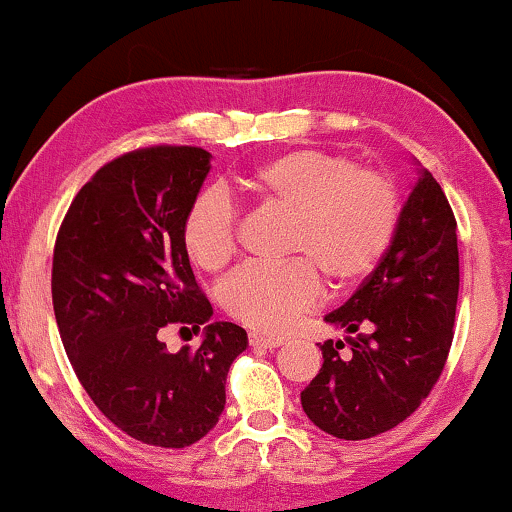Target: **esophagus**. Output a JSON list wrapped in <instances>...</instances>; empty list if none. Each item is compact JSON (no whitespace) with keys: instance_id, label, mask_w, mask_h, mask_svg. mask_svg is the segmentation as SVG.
Listing matches in <instances>:
<instances>
[{"instance_id":"1","label":"esophagus","mask_w":512,"mask_h":512,"mask_svg":"<svg viewBox=\"0 0 512 512\" xmlns=\"http://www.w3.org/2000/svg\"><path fill=\"white\" fill-rule=\"evenodd\" d=\"M249 343H251V348H256V350H275L282 345L280 338H270V336H261V334H249Z\"/></svg>"}]
</instances>
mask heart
Returning <instances> with one entry per match:
<instances>
[{"label":"heart","instance_id":"obj_1","mask_svg":"<svg viewBox=\"0 0 512 512\" xmlns=\"http://www.w3.org/2000/svg\"><path fill=\"white\" fill-rule=\"evenodd\" d=\"M263 207L291 211L287 263H251L223 284V308L247 327L287 334L324 294L320 272L336 284L367 277L393 244L400 195L381 169L357 167L338 152L296 148L265 159L235 181ZM240 211L223 190L192 199L181 223L185 254L218 272L237 254Z\"/></svg>","mask_w":512,"mask_h":512}]
</instances>
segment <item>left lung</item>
Instances as JSON below:
<instances>
[{"mask_svg": "<svg viewBox=\"0 0 512 512\" xmlns=\"http://www.w3.org/2000/svg\"><path fill=\"white\" fill-rule=\"evenodd\" d=\"M459 301L456 218L426 169L400 211L393 244L324 320L348 334L324 341V364L301 393L303 411L338 440H369L409 418L447 362Z\"/></svg>", "mask_w": 512, "mask_h": 512, "instance_id": "8db88e82", "label": "left lung"}]
</instances>
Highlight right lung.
<instances>
[{
    "instance_id": "1",
    "label": "right lung",
    "mask_w": 512,
    "mask_h": 512,
    "mask_svg": "<svg viewBox=\"0 0 512 512\" xmlns=\"http://www.w3.org/2000/svg\"><path fill=\"white\" fill-rule=\"evenodd\" d=\"M195 145H152L112 159L72 199L53 247L51 298L72 369L105 418L134 440L183 449L225 407V376L247 331L211 322L181 223L211 164ZM169 354L161 331L198 330Z\"/></svg>"
}]
</instances>
